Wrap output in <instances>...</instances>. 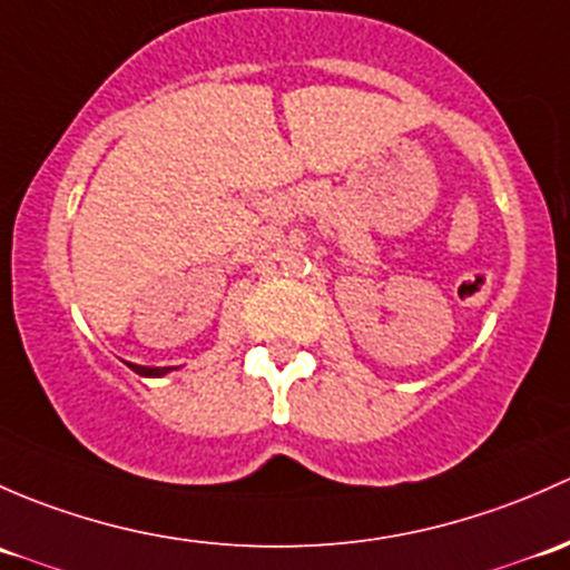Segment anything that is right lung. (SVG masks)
I'll return each instance as SVG.
<instances>
[{"label": "right lung", "instance_id": "1", "mask_svg": "<svg viewBox=\"0 0 570 570\" xmlns=\"http://www.w3.org/2000/svg\"><path fill=\"white\" fill-rule=\"evenodd\" d=\"M128 367H131V371L139 373V375H148V379H158V375L173 371V367H142V365H128Z\"/></svg>", "mask_w": 570, "mask_h": 570}]
</instances>
